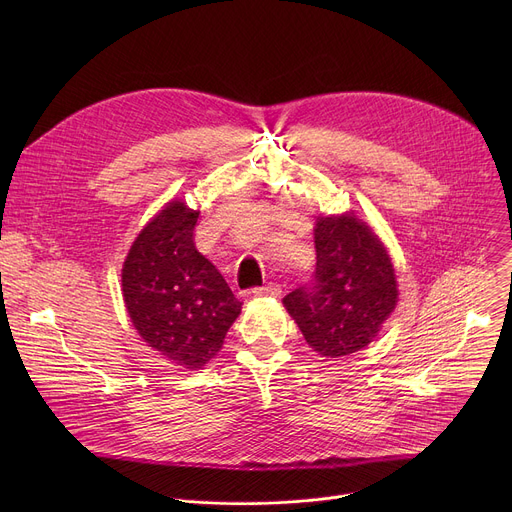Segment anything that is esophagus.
<instances>
[{
    "label": "esophagus",
    "mask_w": 512,
    "mask_h": 512,
    "mask_svg": "<svg viewBox=\"0 0 512 512\" xmlns=\"http://www.w3.org/2000/svg\"><path fill=\"white\" fill-rule=\"evenodd\" d=\"M253 294L259 296V298H277L281 294V287L279 283H267V285H261V287H255Z\"/></svg>",
    "instance_id": "esophagus-1"
}]
</instances>
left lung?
Segmentation results:
<instances>
[{
    "mask_svg": "<svg viewBox=\"0 0 512 512\" xmlns=\"http://www.w3.org/2000/svg\"><path fill=\"white\" fill-rule=\"evenodd\" d=\"M312 283L283 298L306 342L326 358L369 346L397 306V279L379 237L354 216H318Z\"/></svg>",
    "mask_w": 512,
    "mask_h": 512,
    "instance_id": "left-lung-1",
    "label": "left lung"
}]
</instances>
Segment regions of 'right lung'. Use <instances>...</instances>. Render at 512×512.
I'll return each mask as SVG.
<instances>
[{"label":"right lung","instance_id":"obj_1","mask_svg":"<svg viewBox=\"0 0 512 512\" xmlns=\"http://www.w3.org/2000/svg\"><path fill=\"white\" fill-rule=\"evenodd\" d=\"M198 210L172 200L133 241L121 271L123 300L139 336L184 369L223 348L241 302L194 245Z\"/></svg>","mask_w":512,"mask_h":512}]
</instances>
